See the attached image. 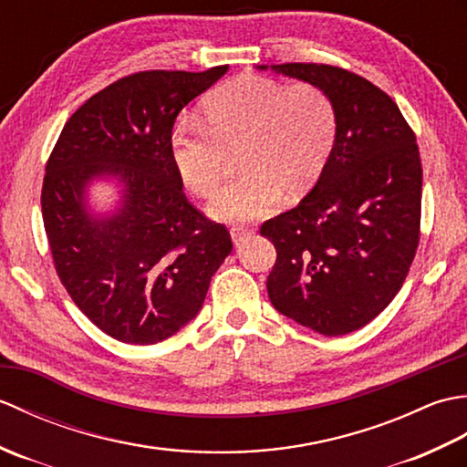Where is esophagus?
Segmentation results:
<instances>
[{"label":"esophagus","mask_w":467,"mask_h":467,"mask_svg":"<svg viewBox=\"0 0 467 467\" xmlns=\"http://www.w3.org/2000/svg\"><path fill=\"white\" fill-rule=\"evenodd\" d=\"M253 234V228L251 226H244V224H233L231 226V239L234 244H239L241 241H244L246 236Z\"/></svg>","instance_id":"obj_1"}]
</instances>
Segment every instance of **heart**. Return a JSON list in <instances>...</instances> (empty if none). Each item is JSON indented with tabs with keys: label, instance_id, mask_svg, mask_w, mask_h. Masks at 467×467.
<instances>
[{
	"label": "heart",
	"instance_id": "obj_1",
	"mask_svg": "<svg viewBox=\"0 0 467 467\" xmlns=\"http://www.w3.org/2000/svg\"><path fill=\"white\" fill-rule=\"evenodd\" d=\"M335 138V104L319 86L246 74L204 98L202 122L174 128L171 158L188 191L213 196L223 182L226 152L236 150L241 174L214 196L208 213L223 223H246L275 213L283 191H309Z\"/></svg>",
	"mask_w": 467,
	"mask_h": 467
}]
</instances>
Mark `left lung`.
<instances>
[{"instance_id": "1", "label": "left lung", "mask_w": 467, "mask_h": 467, "mask_svg": "<svg viewBox=\"0 0 467 467\" xmlns=\"http://www.w3.org/2000/svg\"><path fill=\"white\" fill-rule=\"evenodd\" d=\"M273 69L331 96L337 138L313 191L261 226L276 249L266 291L289 319L345 335L375 319L410 273L420 244V148L398 104L365 78L327 64Z\"/></svg>"}]
</instances>
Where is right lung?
Instances as JSON below:
<instances>
[{
	"mask_svg": "<svg viewBox=\"0 0 467 467\" xmlns=\"http://www.w3.org/2000/svg\"><path fill=\"white\" fill-rule=\"evenodd\" d=\"M226 69L120 78L69 116L47 158L42 216L56 273L78 309L122 343L181 331L233 251L226 226L188 202L171 158L178 112ZM102 175L125 186L112 217L85 208V186Z\"/></svg>",
	"mask_w": 467,
	"mask_h": 467,
	"instance_id": "obj_1",
	"label": "right lung"
}]
</instances>
